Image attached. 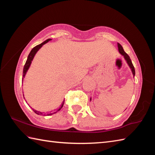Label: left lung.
<instances>
[{
    "instance_id": "8db88e82",
    "label": "left lung",
    "mask_w": 155,
    "mask_h": 155,
    "mask_svg": "<svg viewBox=\"0 0 155 155\" xmlns=\"http://www.w3.org/2000/svg\"><path fill=\"white\" fill-rule=\"evenodd\" d=\"M118 51H119L120 53L123 56H124V58L125 60H126V61H127V62L128 63V66H129V67H130L131 71H132L133 77H134V75H135V70H134V66H133V64L132 63V61H131V60H130L129 56H128L126 53V52H124V51L123 50V47H122V46L119 43H118Z\"/></svg>"
}]
</instances>
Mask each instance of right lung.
I'll list each match as a JSON object with an SVG mask.
<instances>
[{"label": "right lung", "mask_w": 155, "mask_h": 155, "mask_svg": "<svg viewBox=\"0 0 155 155\" xmlns=\"http://www.w3.org/2000/svg\"><path fill=\"white\" fill-rule=\"evenodd\" d=\"M51 41V38H48V39H47V40H46L45 41H44L43 42H42L41 44L38 45H37V46H36V47H35L33 48L32 49L31 52H30V53H29V54H28V56L27 60V61H26V63H25V66H24V68H23L22 79H23V78H24V77H25V74H26V73H27L28 69L29 68V67H30L31 64V62H32V59H33L35 54L37 53V51L39 50V49H40V48L42 47V45L46 44V43H47V42H48V41ZM23 96H24V95H23ZM64 103V100L63 101V102H62L61 106L60 107H59L58 108H57V109H55V110H54V112H52V111L48 112V113L47 114V116H48V115L53 114H54V113H57L58 111L60 110L61 109V108H62V107H63ZM31 108H32V107H31ZM32 110H33V111L35 112V113L36 114H38V115H42V114H42V113H41V112L36 110L34 109V108H32ZM44 115H45V114H44Z\"/></svg>", "instance_id": "right-lung-1"}]
</instances>
